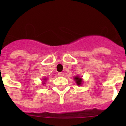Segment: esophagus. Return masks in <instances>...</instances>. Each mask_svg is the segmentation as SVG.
Segmentation results:
<instances>
[{
    "label": "esophagus",
    "mask_w": 126,
    "mask_h": 126,
    "mask_svg": "<svg viewBox=\"0 0 126 126\" xmlns=\"http://www.w3.org/2000/svg\"><path fill=\"white\" fill-rule=\"evenodd\" d=\"M58 75L59 76H63V75H64V73L62 72H58Z\"/></svg>",
    "instance_id": "1"
}]
</instances>
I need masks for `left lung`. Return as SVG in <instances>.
<instances>
[{
	"instance_id": "left-lung-1",
	"label": "left lung",
	"mask_w": 126,
	"mask_h": 126,
	"mask_svg": "<svg viewBox=\"0 0 126 126\" xmlns=\"http://www.w3.org/2000/svg\"><path fill=\"white\" fill-rule=\"evenodd\" d=\"M74 79L75 81L76 82V83L77 84V85H80L82 83V78H80L79 77L77 76V77H74Z\"/></svg>"
}]
</instances>
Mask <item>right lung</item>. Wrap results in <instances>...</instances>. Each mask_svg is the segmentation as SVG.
<instances>
[{"label":"right lung","mask_w":126,"mask_h":126,"mask_svg":"<svg viewBox=\"0 0 126 126\" xmlns=\"http://www.w3.org/2000/svg\"><path fill=\"white\" fill-rule=\"evenodd\" d=\"M44 80H46V79H44Z\"/></svg>","instance_id":"obj_1"}]
</instances>
